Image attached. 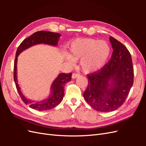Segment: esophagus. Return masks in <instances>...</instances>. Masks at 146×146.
Returning a JSON list of instances; mask_svg holds the SVG:
<instances>
[{"label": "esophagus", "instance_id": "esophagus-1", "mask_svg": "<svg viewBox=\"0 0 146 146\" xmlns=\"http://www.w3.org/2000/svg\"><path fill=\"white\" fill-rule=\"evenodd\" d=\"M79 76H80V75H79L78 74L74 73V74H72V78H76L78 77Z\"/></svg>", "mask_w": 146, "mask_h": 146}]
</instances>
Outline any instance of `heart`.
Here are the masks:
<instances>
[{"label": "heart", "instance_id": "obj_1", "mask_svg": "<svg viewBox=\"0 0 146 146\" xmlns=\"http://www.w3.org/2000/svg\"><path fill=\"white\" fill-rule=\"evenodd\" d=\"M110 54V47L105 41L91 38L78 39L69 47V61L80 60L82 70L86 73L96 72L103 68Z\"/></svg>", "mask_w": 146, "mask_h": 146}]
</instances>
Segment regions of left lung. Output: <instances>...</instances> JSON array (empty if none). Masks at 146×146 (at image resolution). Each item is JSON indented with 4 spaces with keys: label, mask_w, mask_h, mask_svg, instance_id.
Segmentation results:
<instances>
[{
    "label": "left lung",
    "mask_w": 146,
    "mask_h": 146,
    "mask_svg": "<svg viewBox=\"0 0 146 146\" xmlns=\"http://www.w3.org/2000/svg\"><path fill=\"white\" fill-rule=\"evenodd\" d=\"M113 52L110 60L98 71L87 74L88 86L84 99L101 112L112 111L124 103L133 84L134 70L130 53L117 39L110 37Z\"/></svg>",
    "instance_id": "8db88e82"
}]
</instances>
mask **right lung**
I'll return each mask as SVG.
<instances>
[{"instance_id": "right-lung-1", "label": "right lung", "mask_w": 146, "mask_h": 146, "mask_svg": "<svg viewBox=\"0 0 146 146\" xmlns=\"http://www.w3.org/2000/svg\"><path fill=\"white\" fill-rule=\"evenodd\" d=\"M61 35L58 33L39 31L31 35L29 38L25 39L21 43L16 53V58L14 63V80L16 89L21 99L24 102L28 105L30 108L38 111H46L55 108L62 100L64 97V91L65 84L71 80L72 73H61L53 82L51 86L52 92L48 98L41 102H34L27 99L22 93L20 87L17 83V56L23 50L27 49L30 47L38 44H47L52 46H57Z\"/></svg>"}]
</instances>
